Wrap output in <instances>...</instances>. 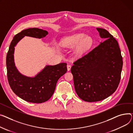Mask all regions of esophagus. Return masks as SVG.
<instances>
[{"label":"esophagus","mask_w":133,"mask_h":133,"mask_svg":"<svg viewBox=\"0 0 133 133\" xmlns=\"http://www.w3.org/2000/svg\"><path fill=\"white\" fill-rule=\"evenodd\" d=\"M67 70L68 71H69V70H70V68H71V66H70V65H67Z\"/></svg>","instance_id":"1"}]
</instances>
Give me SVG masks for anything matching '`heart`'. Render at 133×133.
I'll list each match as a JSON object with an SVG mask.
<instances>
[{"label":"heart","instance_id":"b5f03b06","mask_svg":"<svg viewBox=\"0 0 133 133\" xmlns=\"http://www.w3.org/2000/svg\"><path fill=\"white\" fill-rule=\"evenodd\" d=\"M92 43V38L82 33L74 34L65 38L62 41V45L65 48L72 49L77 45L75 52L78 57L83 55L90 48Z\"/></svg>","mask_w":133,"mask_h":133}]
</instances>
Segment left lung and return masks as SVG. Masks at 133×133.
Instances as JSON below:
<instances>
[{
	"mask_svg": "<svg viewBox=\"0 0 133 133\" xmlns=\"http://www.w3.org/2000/svg\"><path fill=\"white\" fill-rule=\"evenodd\" d=\"M96 29L105 41L75 61L70 70L77 95L88 102L103 100L116 91L123 65L117 40L107 30Z\"/></svg>",
	"mask_w": 133,
	"mask_h": 133,
	"instance_id": "left-lung-1",
	"label": "left lung"
}]
</instances>
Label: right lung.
Wrapping results in <instances>:
<instances>
[{
	"mask_svg": "<svg viewBox=\"0 0 133 133\" xmlns=\"http://www.w3.org/2000/svg\"><path fill=\"white\" fill-rule=\"evenodd\" d=\"M48 32L33 28L22 30L13 37L6 56L7 75L9 84L13 91L21 99L30 103H42L48 101L54 94L59 78L65 74L67 64L46 65L35 77H28L17 69L14 60L15 46L24 36L41 38Z\"/></svg>",
	"mask_w": 133,
	"mask_h": 133,
	"instance_id": "add662e5",
	"label": "right lung"
}]
</instances>
